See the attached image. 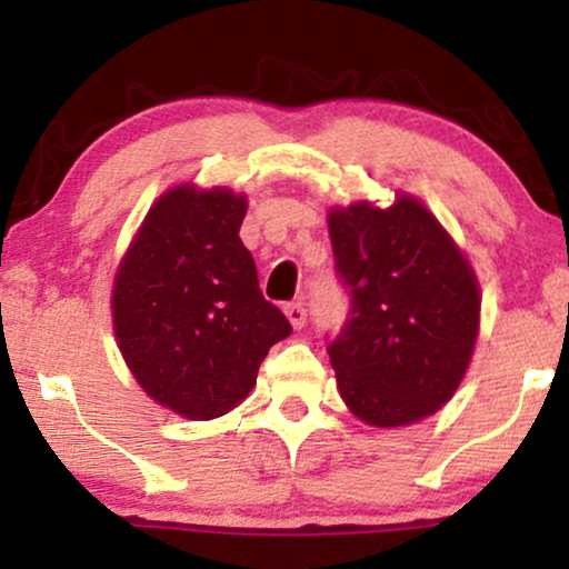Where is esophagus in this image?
Segmentation results:
<instances>
[{
  "instance_id": "esophagus-1",
  "label": "esophagus",
  "mask_w": 569,
  "mask_h": 569,
  "mask_svg": "<svg viewBox=\"0 0 569 569\" xmlns=\"http://www.w3.org/2000/svg\"><path fill=\"white\" fill-rule=\"evenodd\" d=\"M286 318H289V322H291V328L293 330H299V328H305V322H307V309H305V301H291V305H286Z\"/></svg>"
}]
</instances>
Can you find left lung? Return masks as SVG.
Instances as JSON below:
<instances>
[{
  "mask_svg": "<svg viewBox=\"0 0 569 569\" xmlns=\"http://www.w3.org/2000/svg\"><path fill=\"white\" fill-rule=\"evenodd\" d=\"M349 320L328 347L338 393L372 428L412 426L455 397L480 328L470 260L417 197L328 210Z\"/></svg>",
  "mask_w": 569,
  "mask_h": 569,
  "instance_id": "1",
  "label": "left lung"
}]
</instances>
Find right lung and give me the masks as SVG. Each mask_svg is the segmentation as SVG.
Here are the masks:
<instances>
[{"mask_svg":"<svg viewBox=\"0 0 569 569\" xmlns=\"http://www.w3.org/2000/svg\"><path fill=\"white\" fill-rule=\"evenodd\" d=\"M243 214V193L172 186L114 272L112 330L128 370L157 405L189 420L239 407L272 343L291 336L239 239Z\"/></svg>","mask_w":569,"mask_h":569,"instance_id":"obj_1","label":"right lung"}]
</instances>
